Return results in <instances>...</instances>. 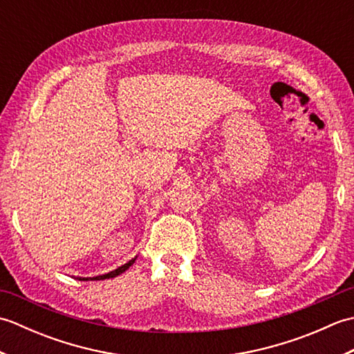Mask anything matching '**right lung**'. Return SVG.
<instances>
[{
  "instance_id": "obj_1",
  "label": "right lung",
  "mask_w": 354,
  "mask_h": 354,
  "mask_svg": "<svg viewBox=\"0 0 354 354\" xmlns=\"http://www.w3.org/2000/svg\"><path fill=\"white\" fill-rule=\"evenodd\" d=\"M133 261H135V259L124 263L123 266L117 268L115 270H111V272H108V274H103V275H99V277H79V280L80 281H88V280H106V278H114V277H117L120 274H123L126 269H129V266L133 265Z\"/></svg>"
}]
</instances>
